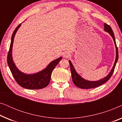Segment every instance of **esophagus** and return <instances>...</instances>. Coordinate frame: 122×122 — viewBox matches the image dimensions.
I'll use <instances>...</instances> for the list:
<instances>
[{"instance_id": "1", "label": "esophagus", "mask_w": 122, "mask_h": 122, "mask_svg": "<svg viewBox=\"0 0 122 122\" xmlns=\"http://www.w3.org/2000/svg\"><path fill=\"white\" fill-rule=\"evenodd\" d=\"M70 56H71V55L68 52H66L63 55V57L64 58H68L69 57H70Z\"/></svg>"}]
</instances>
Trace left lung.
Instances as JSON below:
<instances>
[{
  "instance_id": "left-lung-1",
  "label": "left lung",
  "mask_w": 122,
  "mask_h": 122,
  "mask_svg": "<svg viewBox=\"0 0 122 122\" xmlns=\"http://www.w3.org/2000/svg\"><path fill=\"white\" fill-rule=\"evenodd\" d=\"M104 30L106 31H107L108 33H109V34L112 36V37L113 38V40H114L115 45H116V61H115L114 66L112 69L110 71L109 74L106 77L104 78H103L99 81H86V80L83 79V78H81L77 73L76 72V70H75L74 66H73V64H71V61H69L70 66H71V77H72V80L74 84L76 85V86L79 87L81 89H91V88H94L96 87H98L101 85H102L107 81L108 80L110 79V78L112 76L113 72H114L115 67H116V63L117 62L118 59V49L117 46L116 45V39H115L114 36V33L112 29V28L110 25L107 24L106 23H104Z\"/></svg>"
}]
</instances>
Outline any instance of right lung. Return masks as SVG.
I'll list each match as a JSON object with an SVG mask.
<instances>
[{"label": "right lung", "instance_id": "add662e5", "mask_svg": "<svg viewBox=\"0 0 122 122\" xmlns=\"http://www.w3.org/2000/svg\"><path fill=\"white\" fill-rule=\"evenodd\" d=\"M21 24H19L14 30L11 36V43L7 56V63L10 70L11 74L15 81L19 86L28 89H39L46 87L49 84L51 81V73L62 58L60 57L51 61L40 72L33 74H24L17 69L13 62L12 59V47L14 38L16 32L20 26Z\"/></svg>", "mask_w": 122, "mask_h": 122}]
</instances>
